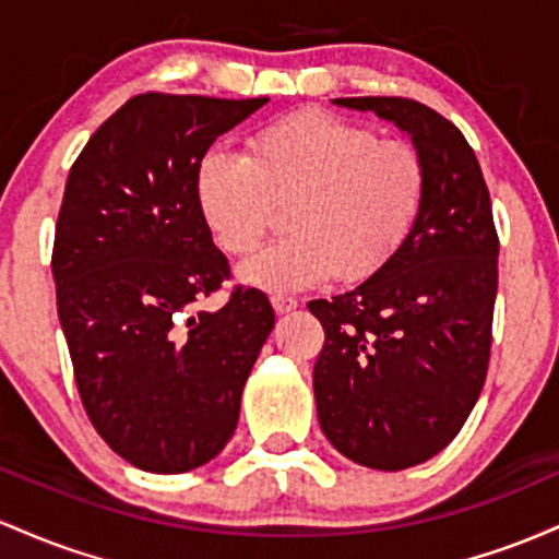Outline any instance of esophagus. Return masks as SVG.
Returning <instances> with one entry per match:
<instances>
[{
  "mask_svg": "<svg viewBox=\"0 0 559 559\" xmlns=\"http://www.w3.org/2000/svg\"><path fill=\"white\" fill-rule=\"evenodd\" d=\"M272 306H274V311H277V313H287V311L296 309L298 298L282 296V293H274V296H272Z\"/></svg>",
  "mask_w": 559,
  "mask_h": 559,
  "instance_id": "esophagus-1",
  "label": "esophagus"
}]
</instances>
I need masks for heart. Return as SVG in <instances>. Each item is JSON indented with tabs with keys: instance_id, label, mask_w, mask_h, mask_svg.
<instances>
[{
	"instance_id": "b5f03b06",
	"label": "heart",
	"mask_w": 559,
	"mask_h": 559,
	"mask_svg": "<svg viewBox=\"0 0 559 559\" xmlns=\"http://www.w3.org/2000/svg\"><path fill=\"white\" fill-rule=\"evenodd\" d=\"M425 187L415 144L317 108L261 127L246 155L209 150L195 168L200 216L229 255L253 253L287 203L290 231L242 266L263 290H300L335 272L372 277L415 229Z\"/></svg>"
}]
</instances>
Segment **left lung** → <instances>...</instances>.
Here are the masks:
<instances>
[{
	"label": "left lung",
	"mask_w": 559,
	"mask_h": 559,
	"mask_svg": "<svg viewBox=\"0 0 559 559\" xmlns=\"http://www.w3.org/2000/svg\"><path fill=\"white\" fill-rule=\"evenodd\" d=\"M396 121L425 160L415 229L380 272L311 300L324 346L313 364L322 432L350 462L415 467L467 423L491 359L499 235L491 195L465 134L409 97H341Z\"/></svg>",
	"instance_id": "1"
}]
</instances>
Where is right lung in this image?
<instances>
[{
  "mask_svg": "<svg viewBox=\"0 0 559 559\" xmlns=\"http://www.w3.org/2000/svg\"><path fill=\"white\" fill-rule=\"evenodd\" d=\"M266 97L144 92L103 123L68 174L52 277L86 417L147 473H187L231 438L274 328L266 293L235 285L195 200V168Z\"/></svg>",
  "mask_w": 559,
  "mask_h": 559,
  "instance_id": "1",
  "label": "right lung"
}]
</instances>
